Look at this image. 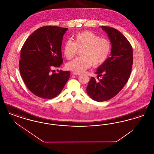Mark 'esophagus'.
<instances>
[{
  "instance_id": "34e87169",
  "label": "esophagus",
  "mask_w": 154,
  "mask_h": 154,
  "mask_svg": "<svg viewBox=\"0 0 154 154\" xmlns=\"http://www.w3.org/2000/svg\"><path fill=\"white\" fill-rule=\"evenodd\" d=\"M72 74H73V75H79L80 74V73H75V72H73Z\"/></svg>"
}]
</instances>
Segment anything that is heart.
Returning <instances> with one entry per match:
<instances>
[{"instance_id":"1","label":"heart","mask_w":154,"mask_h":154,"mask_svg":"<svg viewBox=\"0 0 154 154\" xmlns=\"http://www.w3.org/2000/svg\"><path fill=\"white\" fill-rule=\"evenodd\" d=\"M81 57L73 59L66 64V68L74 72L80 73L93 66H100L109 58L111 50L110 41L100 38L95 33L85 30L77 33L74 42L67 40L63 45V54L70 60L76 55L78 49H81Z\"/></svg>"}]
</instances>
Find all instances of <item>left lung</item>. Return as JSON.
<instances>
[{"label":"left lung","instance_id":"1","mask_svg":"<svg viewBox=\"0 0 154 154\" xmlns=\"http://www.w3.org/2000/svg\"><path fill=\"white\" fill-rule=\"evenodd\" d=\"M111 43V57L97 69L96 74L102 77L99 81L91 77L87 92L97 102L108 100L114 97L124 88L132 71L133 54L132 45L117 29L102 26Z\"/></svg>","mask_w":154,"mask_h":154}]
</instances>
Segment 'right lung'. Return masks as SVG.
Wrapping results in <instances>:
<instances>
[{"label": "right lung", "instance_id": "obj_1", "mask_svg": "<svg viewBox=\"0 0 154 154\" xmlns=\"http://www.w3.org/2000/svg\"><path fill=\"white\" fill-rule=\"evenodd\" d=\"M67 28L45 26L33 32L22 46L20 72L26 87L35 95L50 99L61 92L69 71L54 73L63 63L61 45Z\"/></svg>", "mask_w": 154, "mask_h": 154}]
</instances>
